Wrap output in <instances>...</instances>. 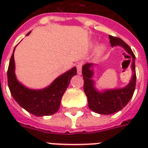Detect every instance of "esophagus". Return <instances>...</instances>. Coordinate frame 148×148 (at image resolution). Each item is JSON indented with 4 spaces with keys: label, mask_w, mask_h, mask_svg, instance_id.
I'll use <instances>...</instances> for the list:
<instances>
[{
    "label": "esophagus",
    "mask_w": 148,
    "mask_h": 148,
    "mask_svg": "<svg viewBox=\"0 0 148 148\" xmlns=\"http://www.w3.org/2000/svg\"><path fill=\"white\" fill-rule=\"evenodd\" d=\"M81 69H82V64L78 63L77 64V74L78 75H81Z\"/></svg>",
    "instance_id": "esophagus-1"
}]
</instances>
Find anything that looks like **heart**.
<instances>
[{
  "label": "heart",
  "instance_id": "heart-1",
  "mask_svg": "<svg viewBox=\"0 0 148 148\" xmlns=\"http://www.w3.org/2000/svg\"><path fill=\"white\" fill-rule=\"evenodd\" d=\"M106 45L104 44H100L99 45H97V48H96V51H95V55L96 57H101L102 54H103L106 51Z\"/></svg>",
  "mask_w": 148,
  "mask_h": 148
}]
</instances>
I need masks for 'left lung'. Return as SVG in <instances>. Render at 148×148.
Segmentation results:
<instances>
[{
    "mask_svg": "<svg viewBox=\"0 0 148 148\" xmlns=\"http://www.w3.org/2000/svg\"><path fill=\"white\" fill-rule=\"evenodd\" d=\"M109 39L112 47L120 46L123 47L131 56L132 76L129 83L121 88L98 90L96 88V83L93 78L95 76L94 68L96 65L92 63H87L82 67L84 90L88 97V107L94 112L105 115L114 114L123 109L133 96L136 86V58L133 51L121 38L109 35Z\"/></svg>",
    "mask_w": 148,
    "mask_h": 148,
    "instance_id": "1",
    "label": "left lung"
}]
</instances>
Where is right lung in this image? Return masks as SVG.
<instances>
[{
    "instance_id": "add662e5",
    "label": "right lung",
    "mask_w": 148,
    "mask_h": 148,
    "mask_svg": "<svg viewBox=\"0 0 148 148\" xmlns=\"http://www.w3.org/2000/svg\"><path fill=\"white\" fill-rule=\"evenodd\" d=\"M15 48L16 47L13 51L8 70V87L12 97L21 108L37 117L55 114L60 108L61 98L69 85L71 79L77 74L76 67L58 77L46 88L31 89L21 83L16 77L14 58Z\"/></svg>"
}]
</instances>
